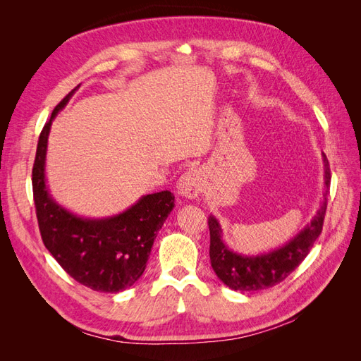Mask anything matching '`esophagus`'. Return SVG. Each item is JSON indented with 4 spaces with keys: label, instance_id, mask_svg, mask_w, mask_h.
Wrapping results in <instances>:
<instances>
[{
    "label": "esophagus",
    "instance_id": "1",
    "mask_svg": "<svg viewBox=\"0 0 361 361\" xmlns=\"http://www.w3.org/2000/svg\"><path fill=\"white\" fill-rule=\"evenodd\" d=\"M204 188V174L200 169H191L185 171L178 182V192L182 197L195 199L199 197Z\"/></svg>",
    "mask_w": 361,
    "mask_h": 361
}]
</instances>
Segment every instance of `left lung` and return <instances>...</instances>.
<instances>
[{
	"instance_id": "left-lung-1",
	"label": "left lung",
	"mask_w": 361,
	"mask_h": 361,
	"mask_svg": "<svg viewBox=\"0 0 361 361\" xmlns=\"http://www.w3.org/2000/svg\"><path fill=\"white\" fill-rule=\"evenodd\" d=\"M324 171H325V192L324 202L316 212L310 224L305 226L302 231L293 236L290 241L274 251L257 256H243L233 253L232 250L223 243L221 227L215 216L207 218L211 233L209 257L211 265L216 277L220 279L226 286L233 290H259L276 286L277 283L285 280L290 272L297 268L301 262L310 253L314 241L322 232L324 216L326 211V195L330 188V164L324 155Z\"/></svg>"
}]
</instances>
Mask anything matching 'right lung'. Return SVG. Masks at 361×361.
<instances>
[{
	"label": "right lung",
	"mask_w": 361,
	"mask_h": 361,
	"mask_svg": "<svg viewBox=\"0 0 361 361\" xmlns=\"http://www.w3.org/2000/svg\"><path fill=\"white\" fill-rule=\"evenodd\" d=\"M78 87L54 108L42 129L32 166V197L42 241L60 267L87 288L116 293L133 286L145 272L157 233L174 207V195L170 191L143 195L125 212L101 220L73 215L54 202L45 179L48 135L54 117Z\"/></svg>",
	"instance_id": "obj_1"
}]
</instances>
